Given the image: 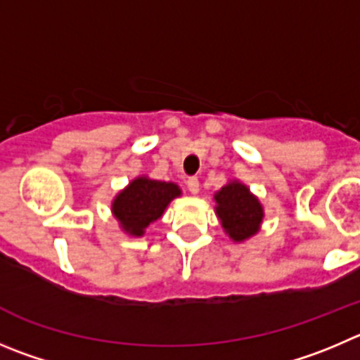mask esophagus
Instances as JSON below:
<instances>
[{
  "label": "esophagus",
  "mask_w": 360,
  "mask_h": 360,
  "mask_svg": "<svg viewBox=\"0 0 360 360\" xmlns=\"http://www.w3.org/2000/svg\"><path fill=\"white\" fill-rule=\"evenodd\" d=\"M186 186H188V190H190V193H193V195H197L200 190V184H199V179H197V177H190V179L186 181Z\"/></svg>",
  "instance_id": "obj_1"
}]
</instances>
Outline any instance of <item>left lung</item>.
<instances>
[{"instance_id":"left-lung-1","label":"left lung","mask_w":360,"mask_h":360,"mask_svg":"<svg viewBox=\"0 0 360 360\" xmlns=\"http://www.w3.org/2000/svg\"><path fill=\"white\" fill-rule=\"evenodd\" d=\"M213 200L221 229L234 243H243L259 233L264 207L247 184L229 179V183L214 191Z\"/></svg>"}]
</instances>
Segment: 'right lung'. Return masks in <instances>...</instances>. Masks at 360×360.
<instances>
[{
    "label": "right lung",
    "instance_id": "add662e5",
    "mask_svg": "<svg viewBox=\"0 0 360 360\" xmlns=\"http://www.w3.org/2000/svg\"><path fill=\"white\" fill-rule=\"evenodd\" d=\"M181 188L172 181L136 176L112 200V214L119 227L133 238H142L146 229L163 217L174 199L181 197Z\"/></svg>",
    "mask_w": 360,
    "mask_h": 360
}]
</instances>
